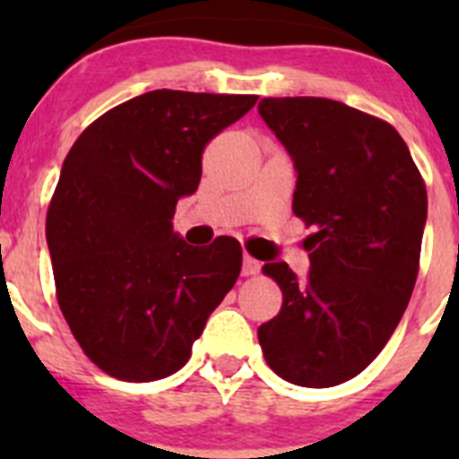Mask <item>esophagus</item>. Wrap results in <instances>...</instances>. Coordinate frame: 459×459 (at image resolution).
I'll use <instances>...</instances> for the list:
<instances>
[{"instance_id":"34e87169","label":"esophagus","mask_w":459,"mask_h":459,"mask_svg":"<svg viewBox=\"0 0 459 459\" xmlns=\"http://www.w3.org/2000/svg\"><path fill=\"white\" fill-rule=\"evenodd\" d=\"M243 275H257L259 273V262L253 259L250 255H243V266H241Z\"/></svg>"}]
</instances>
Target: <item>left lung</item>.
Wrapping results in <instances>:
<instances>
[{
	"mask_svg": "<svg viewBox=\"0 0 459 459\" xmlns=\"http://www.w3.org/2000/svg\"><path fill=\"white\" fill-rule=\"evenodd\" d=\"M296 169L291 209L307 237L306 280L269 262L282 307L257 328L271 370L307 388L366 370L403 319L419 275L428 193L400 133L331 99L257 105Z\"/></svg>",
	"mask_w": 459,
	"mask_h": 459,
	"instance_id": "left-lung-1",
	"label": "left lung"
}]
</instances>
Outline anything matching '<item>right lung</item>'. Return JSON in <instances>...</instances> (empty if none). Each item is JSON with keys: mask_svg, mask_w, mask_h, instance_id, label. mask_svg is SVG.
<instances>
[{"mask_svg": "<svg viewBox=\"0 0 459 459\" xmlns=\"http://www.w3.org/2000/svg\"><path fill=\"white\" fill-rule=\"evenodd\" d=\"M255 103L156 89L105 112L68 152L46 221L56 301L108 375L156 381L181 370L237 282V238L193 248L172 218L200 186L206 142Z\"/></svg>", "mask_w": 459, "mask_h": 459, "instance_id": "right-lung-1", "label": "right lung"}]
</instances>
